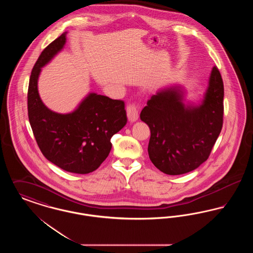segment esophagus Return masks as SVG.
I'll return each mask as SVG.
<instances>
[{"mask_svg": "<svg viewBox=\"0 0 253 253\" xmlns=\"http://www.w3.org/2000/svg\"><path fill=\"white\" fill-rule=\"evenodd\" d=\"M138 112H139V106L135 103H132V104H129L127 106V117H128V120L130 121H136L139 115H138Z\"/></svg>", "mask_w": 253, "mask_h": 253, "instance_id": "34e87169", "label": "esophagus"}]
</instances>
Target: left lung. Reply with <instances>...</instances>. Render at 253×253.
<instances>
[{
  "label": "left lung",
  "instance_id": "obj_1",
  "mask_svg": "<svg viewBox=\"0 0 253 253\" xmlns=\"http://www.w3.org/2000/svg\"><path fill=\"white\" fill-rule=\"evenodd\" d=\"M223 99L224 84L216 66L199 106L185 105L178 87L152 96L140 120L150 127L148 153L159 170L169 175L183 174L209 158L223 126Z\"/></svg>",
  "mask_w": 253,
  "mask_h": 253
}]
</instances>
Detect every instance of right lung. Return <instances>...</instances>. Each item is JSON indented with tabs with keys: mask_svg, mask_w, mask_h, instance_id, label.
<instances>
[{
	"mask_svg": "<svg viewBox=\"0 0 253 253\" xmlns=\"http://www.w3.org/2000/svg\"><path fill=\"white\" fill-rule=\"evenodd\" d=\"M66 32L53 41L40 55L28 85V119L42 155L60 169L85 174L94 171L108 157L111 137L127 123L123 100L91 93L77 110L59 114L49 110L38 92L41 68L60 52Z\"/></svg>",
	"mask_w": 253,
	"mask_h": 253,
	"instance_id": "1",
	"label": "right lung"
}]
</instances>
